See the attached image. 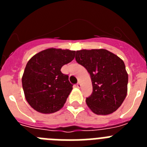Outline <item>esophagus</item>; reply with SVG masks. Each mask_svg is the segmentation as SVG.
Masks as SVG:
<instances>
[{"instance_id":"1","label":"esophagus","mask_w":147,"mask_h":147,"mask_svg":"<svg viewBox=\"0 0 147 147\" xmlns=\"http://www.w3.org/2000/svg\"><path fill=\"white\" fill-rule=\"evenodd\" d=\"M76 87H77V88H80V87H81V84H80V82H78L77 84H76Z\"/></svg>"}]
</instances>
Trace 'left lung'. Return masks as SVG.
<instances>
[{
	"mask_svg": "<svg viewBox=\"0 0 147 147\" xmlns=\"http://www.w3.org/2000/svg\"><path fill=\"white\" fill-rule=\"evenodd\" d=\"M76 62L91 78L93 92L86 103L97 115H108L117 110L127 93L128 74L124 61L106 49L76 51Z\"/></svg>",
	"mask_w": 147,
	"mask_h": 147,
	"instance_id": "left-lung-1",
	"label": "left lung"
}]
</instances>
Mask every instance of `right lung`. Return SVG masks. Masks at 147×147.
Here are the masks:
<instances>
[{"label": "right lung", "instance_id": "obj_1", "mask_svg": "<svg viewBox=\"0 0 147 147\" xmlns=\"http://www.w3.org/2000/svg\"><path fill=\"white\" fill-rule=\"evenodd\" d=\"M75 51L45 49L27 62L22 76L25 98L36 111L49 114L62 108L73 89L68 76L61 67L75 57Z\"/></svg>", "mask_w": 147, "mask_h": 147}]
</instances>
